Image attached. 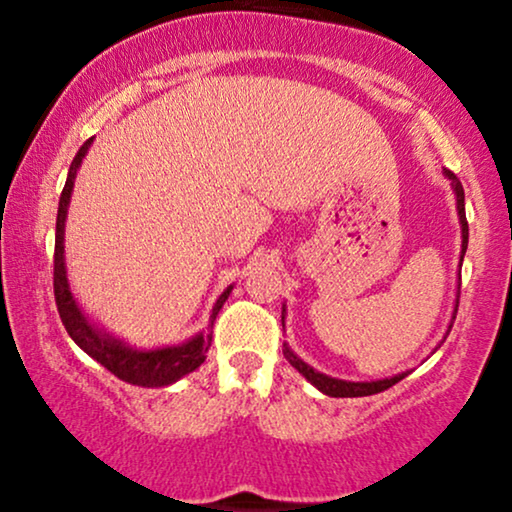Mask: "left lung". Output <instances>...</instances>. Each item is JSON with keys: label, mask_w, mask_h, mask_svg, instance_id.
<instances>
[{"label": "left lung", "mask_w": 512, "mask_h": 512, "mask_svg": "<svg viewBox=\"0 0 512 512\" xmlns=\"http://www.w3.org/2000/svg\"><path fill=\"white\" fill-rule=\"evenodd\" d=\"M447 177L452 179V186H454V193H457V209H459V221H461V261H464V254H466V247H468V221H466V209H464V186H461V181L454 177L452 172H445ZM459 303V300H457ZM459 307V305H457ZM454 319V317H452ZM454 324V321H452ZM452 328V326H450ZM284 356L289 359V363L293 368L298 370V373L305 375L307 382H312L314 387L319 391H324L326 396H333V398H356V396H373V394H380V391L394 387L396 382H401L405 375L408 373H401L396 377H389V380H377V382H345V380H335V377H328L324 373H317V370L307 366L305 361H300L296 354L291 352L289 347L284 345Z\"/></svg>", "instance_id": "left-lung-1"}]
</instances>
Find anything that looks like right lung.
Instances as JSON below:
<instances>
[{
	"label": "right lung",
	"instance_id": "right-lung-1",
	"mask_svg": "<svg viewBox=\"0 0 512 512\" xmlns=\"http://www.w3.org/2000/svg\"><path fill=\"white\" fill-rule=\"evenodd\" d=\"M93 139L83 142V146L76 153L72 165H69V174L65 181V188L60 193V205H58V221H55V256H53V293H55V305H58L60 319L65 324L69 338L79 345L88 356H93L97 363H102L111 375H116L118 380L135 384V387H167V384L177 382L179 377L193 373L195 368L205 361V354L212 345V333H200L193 340L184 342L177 347H163V349H151V352H137L121 345L118 340H111L109 335H102L95 326L88 324V319L83 317L79 305L72 293H69L67 275H65V216L67 205L72 198V188L76 179V170H79L83 156H86L88 146ZM233 286H228L221 293V298L216 300L212 310V326L216 314H219L221 305L226 303Z\"/></svg>",
	"mask_w": 512,
	"mask_h": 512
}]
</instances>
